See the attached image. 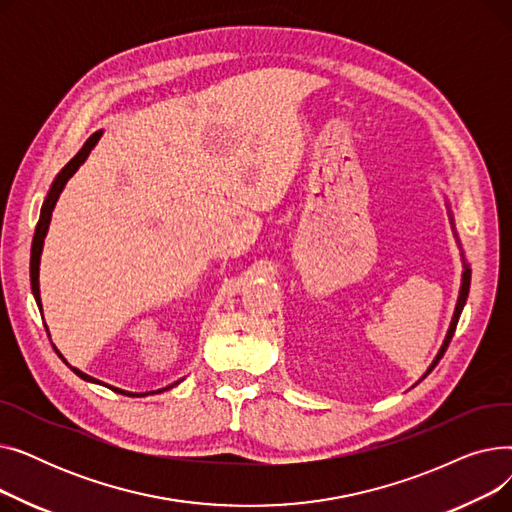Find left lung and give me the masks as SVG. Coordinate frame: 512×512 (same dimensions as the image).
I'll return each mask as SVG.
<instances>
[{
	"label": "left lung",
	"mask_w": 512,
	"mask_h": 512,
	"mask_svg": "<svg viewBox=\"0 0 512 512\" xmlns=\"http://www.w3.org/2000/svg\"><path fill=\"white\" fill-rule=\"evenodd\" d=\"M446 209H448V218H450L452 234H454V238H456V245H459V249H461V261H463V278H461V290H459V299H456L454 315H452V321H450V328H448V332H446V338H444V342H442V346H440V351H438L436 359L432 361V365H429V367H427V371L421 375V380H425L427 375L434 371V367L440 363V359L444 357L446 348H448V344H450V340H452V336H454L456 324H459V317H461V313H463V307H465V303H467V297H469V286H471V267H469V263H467V259H465V253H463V247H461L459 234H456V230H454V222H452V211H450V203H448V201H446ZM421 380H419V382H421Z\"/></svg>",
	"instance_id": "obj_1"
}]
</instances>
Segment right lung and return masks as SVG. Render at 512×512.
Segmentation results:
<instances>
[{"instance_id": "obj_1", "label": "right lung", "mask_w": 512, "mask_h": 512, "mask_svg": "<svg viewBox=\"0 0 512 512\" xmlns=\"http://www.w3.org/2000/svg\"><path fill=\"white\" fill-rule=\"evenodd\" d=\"M101 134H103V130L93 132L91 137L87 139V143L83 145V149H80V151L68 161V164L58 172V176L53 178V182H51V186H49V191H47V195H45V201H43V205H41V215H39V222H37L35 236H33V247H31V288H33V297H35V301H37V305H39V309H41V315H43V305H41V290H39V265H41V253H43V245H45V236H47V230H49V224H51V213H53V207H56V203H58V199H60V195H62V191H64L66 182L76 174V170H78L80 166L85 164L89 153H91V151L95 149V145L99 143ZM45 330H47V326H45ZM53 348H56V344H53ZM56 353H58V357L78 375L80 380L91 382V384H101V386L110 388V390H114V392H118V394H126V396H134V398L166 392V390L178 386V384L184 380V378H182V380H178V382H174V384H170V386H166V388L151 390V392H128V390H120V388H114V386H107V384H103V382L91 378V375H87L85 371H80V369L72 367V365L62 357V353L58 351V348H56Z\"/></svg>"}]
</instances>
